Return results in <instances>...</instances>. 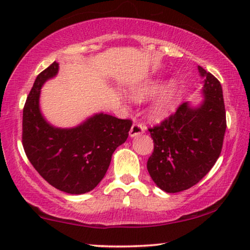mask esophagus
<instances>
[{"label": "esophagus", "mask_w": 250, "mask_h": 250, "mask_svg": "<svg viewBox=\"0 0 250 250\" xmlns=\"http://www.w3.org/2000/svg\"><path fill=\"white\" fill-rule=\"evenodd\" d=\"M145 129H146L145 125L140 124V123H134V124L132 125L131 129H129V136L134 138V136H136V135L142 134V133L145 132Z\"/></svg>", "instance_id": "1"}]
</instances>
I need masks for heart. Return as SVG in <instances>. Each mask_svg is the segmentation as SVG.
Instances as JSON below:
<instances>
[{
    "label": "heart",
    "instance_id": "1",
    "mask_svg": "<svg viewBox=\"0 0 250 250\" xmlns=\"http://www.w3.org/2000/svg\"><path fill=\"white\" fill-rule=\"evenodd\" d=\"M151 105L149 108V115L152 119L159 121L168 116L175 107L177 97V85L174 82H170L163 87V83L158 80H149L143 83L132 87L129 91L131 97L136 101H145L146 99L153 97Z\"/></svg>",
    "mask_w": 250,
    "mask_h": 250
}]
</instances>
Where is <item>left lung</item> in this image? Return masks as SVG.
<instances>
[{
    "instance_id": "obj_1",
    "label": "left lung",
    "mask_w": 250,
    "mask_h": 250,
    "mask_svg": "<svg viewBox=\"0 0 250 250\" xmlns=\"http://www.w3.org/2000/svg\"><path fill=\"white\" fill-rule=\"evenodd\" d=\"M205 77V100L198 108L183 102L175 114L149 128L153 152L146 168L153 182L168 193L188 190L215 165L221 155L227 128L221 83L198 67Z\"/></svg>"
}]
</instances>
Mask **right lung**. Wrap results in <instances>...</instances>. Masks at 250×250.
<instances>
[{
	"label": "right lung",
	"instance_id": "obj_1",
	"mask_svg": "<svg viewBox=\"0 0 250 250\" xmlns=\"http://www.w3.org/2000/svg\"><path fill=\"white\" fill-rule=\"evenodd\" d=\"M56 61L36 77L22 111V146L27 158L47 183L70 194L93 190L107 173L111 156L126 141L131 119L98 114L74 128L50 125L40 111L44 82L56 76Z\"/></svg>",
	"mask_w": 250,
	"mask_h": 250
}]
</instances>
